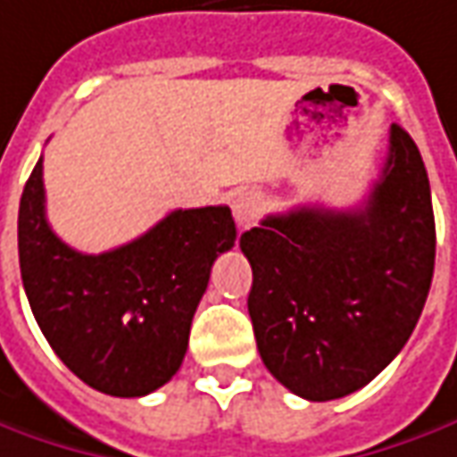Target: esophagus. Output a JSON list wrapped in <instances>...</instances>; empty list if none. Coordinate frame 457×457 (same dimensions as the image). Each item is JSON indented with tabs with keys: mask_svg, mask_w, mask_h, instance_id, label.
I'll return each mask as SVG.
<instances>
[{
	"mask_svg": "<svg viewBox=\"0 0 457 457\" xmlns=\"http://www.w3.org/2000/svg\"><path fill=\"white\" fill-rule=\"evenodd\" d=\"M260 210H262V197L253 189L240 192L232 200V215H235V222H237L240 229H247L250 225H254V220L260 217Z\"/></svg>",
	"mask_w": 457,
	"mask_h": 457,
	"instance_id": "1",
	"label": "esophagus"
}]
</instances>
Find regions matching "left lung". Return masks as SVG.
Returning a JSON list of instances; mask_svg holds the SVG:
<instances>
[{
    "label": "left lung",
    "mask_w": 457,
    "mask_h": 457,
    "mask_svg": "<svg viewBox=\"0 0 457 457\" xmlns=\"http://www.w3.org/2000/svg\"><path fill=\"white\" fill-rule=\"evenodd\" d=\"M240 247L253 265L247 310L265 368L315 403L360 390L408 343L436 268L430 182L412 137L390 127L360 207L268 215Z\"/></svg>",
    "instance_id": "8db88e82"
}]
</instances>
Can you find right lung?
I'll return each mask as SVG.
<instances>
[{
	"label": "right lung",
	"mask_w": 457,
	"mask_h": 457,
	"mask_svg": "<svg viewBox=\"0 0 457 457\" xmlns=\"http://www.w3.org/2000/svg\"><path fill=\"white\" fill-rule=\"evenodd\" d=\"M17 229L24 293L46 343L82 383L114 398H142L179 370L212 262L237 237L229 207L217 204L175 210L110 253H77L46 222L42 157Z\"/></svg>",
	"instance_id": "1"
}]
</instances>
